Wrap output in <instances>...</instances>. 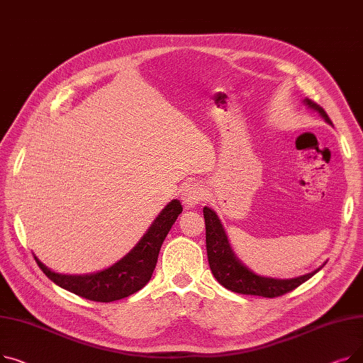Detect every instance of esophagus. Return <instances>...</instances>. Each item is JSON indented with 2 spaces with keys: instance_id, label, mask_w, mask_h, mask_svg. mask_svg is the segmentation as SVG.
I'll return each instance as SVG.
<instances>
[{
  "instance_id": "obj_1",
  "label": "esophagus",
  "mask_w": 363,
  "mask_h": 363,
  "mask_svg": "<svg viewBox=\"0 0 363 363\" xmlns=\"http://www.w3.org/2000/svg\"><path fill=\"white\" fill-rule=\"evenodd\" d=\"M204 189L200 184H188L184 186L181 200L185 204V207H194L200 201H203Z\"/></svg>"
}]
</instances>
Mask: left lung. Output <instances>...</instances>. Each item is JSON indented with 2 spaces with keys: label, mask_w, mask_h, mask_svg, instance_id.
<instances>
[{
  "label": "left lung",
  "mask_w": 363,
  "mask_h": 363,
  "mask_svg": "<svg viewBox=\"0 0 363 363\" xmlns=\"http://www.w3.org/2000/svg\"><path fill=\"white\" fill-rule=\"evenodd\" d=\"M306 104L320 113V116L328 123H333L328 118L327 111L323 110L315 101L306 99ZM204 223H206V250L208 264H211L212 274L222 284L225 289L234 293L247 294V296H262V297H279L296 290L298 285L306 282L312 278L319 269L293 279H275V278H264L253 274L241 264L234 256L230 244H228L223 228L212 208L204 207Z\"/></svg>",
  "instance_id": "obj_1"
}]
</instances>
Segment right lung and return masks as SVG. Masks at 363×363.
Instances as JSON below:
<instances>
[{"label": "right lung", "instance_id": "1", "mask_svg": "<svg viewBox=\"0 0 363 363\" xmlns=\"http://www.w3.org/2000/svg\"><path fill=\"white\" fill-rule=\"evenodd\" d=\"M179 213H182L181 203L172 200L130 253L111 268L97 274L79 277L62 275L50 271L36 257L35 260L52 282L76 296L100 303L121 300L137 293L150 281L156 268L160 247Z\"/></svg>", "mask_w": 363, "mask_h": 363}]
</instances>
